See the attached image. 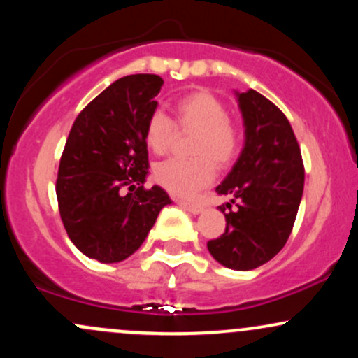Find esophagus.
I'll return each mask as SVG.
<instances>
[{
	"mask_svg": "<svg viewBox=\"0 0 358 358\" xmlns=\"http://www.w3.org/2000/svg\"><path fill=\"white\" fill-rule=\"evenodd\" d=\"M178 206L183 207V209L192 212V214H199L200 210H202V206L200 203H195V202H185V200H178Z\"/></svg>",
	"mask_w": 358,
	"mask_h": 358,
	"instance_id": "34e87169",
	"label": "esophagus"
}]
</instances>
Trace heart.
Masks as SVG:
<instances>
[{
  "label": "heart",
  "instance_id": "1",
  "mask_svg": "<svg viewBox=\"0 0 358 358\" xmlns=\"http://www.w3.org/2000/svg\"><path fill=\"white\" fill-rule=\"evenodd\" d=\"M176 129L194 132L188 159H168L156 164V183L178 197H194L212 182L215 166L234 163L241 149V132L227 119L226 103L209 90H195L173 103V120L156 110L148 117L144 139L156 155L170 151Z\"/></svg>",
  "mask_w": 358,
  "mask_h": 358
}]
</instances>
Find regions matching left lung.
Masks as SVG:
<instances>
[{
    "label": "left lung",
    "mask_w": 358,
    "mask_h": 358,
    "mask_svg": "<svg viewBox=\"0 0 358 358\" xmlns=\"http://www.w3.org/2000/svg\"><path fill=\"white\" fill-rule=\"evenodd\" d=\"M245 148L217 194L226 229L207 243L210 255L233 270H253L285 246L304 190L301 148L287 117L262 93H238ZM235 209H232V206ZM228 212H225V209Z\"/></svg>",
    "instance_id": "left-lung-1"
}]
</instances>
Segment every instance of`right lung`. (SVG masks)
<instances>
[{
  "label": "right lung",
  "mask_w": 358,
  "mask_h": 358,
  "mask_svg": "<svg viewBox=\"0 0 358 358\" xmlns=\"http://www.w3.org/2000/svg\"><path fill=\"white\" fill-rule=\"evenodd\" d=\"M161 86L158 74L120 78L71 127L56 195L66 233L88 258L117 263L131 257L171 203L161 187L143 185L149 170L144 127L158 107Z\"/></svg>",
  "instance_id": "obj_1"
}]
</instances>
